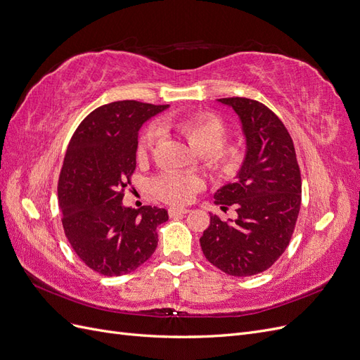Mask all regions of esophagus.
<instances>
[{
  "instance_id": "34e87169",
  "label": "esophagus",
  "mask_w": 360,
  "mask_h": 360,
  "mask_svg": "<svg viewBox=\"0 0 360 360\" xmlns=\"http://www.w3.org/2000/svg\"><path fill=\"white\" fill-rule=\"evenodd\" d=\"M189 210L188 209H176V207H171V209H168V214L171 217L174 216H183V214H188Z\"/></svg>"
}]
</instances>
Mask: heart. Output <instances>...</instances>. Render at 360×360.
<instances>
[{
  "instance_id": "obj_1",
  "label": "heart",
  "mask_w": 360,
  "mask_h": 360,
  "mask_svg": "<svg viewBox=\"0 0 360 360\" xmlns=\"http://www.w3.org/2000/svg\"><path fill=\"white\" fill-rule=\"evenodd\" d=\"M162 129L180 135L193 151L204 155L205 162L224 177L236 176L243 167L246 148L242 143H225L228 126L219 115L213 112H198L165 120L162 123ZM158 138L159 130L156 126L147 127L139 135L135 150L138 160H144L148 156V151ZM201 188L202 181L197 176L176 171L163 172L153 181L156 197L172 205L189 204Z\"/></svg>"
}]
</instances>
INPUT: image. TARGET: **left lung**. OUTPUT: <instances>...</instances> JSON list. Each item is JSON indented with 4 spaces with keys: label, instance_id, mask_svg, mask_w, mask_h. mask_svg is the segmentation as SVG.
Returning <instances> with one entry per match:
<instances>
[{
    "label": "left lung",
    "instance_id": "1",
    "mask_svg": "<svg viewBox=\"0 0 360 360\" xmlns=\"http://www.w3.org/2000/svg\"><path fill=\"white\" fill-rule=\"evenodd\" d=\"M240 117L246 159L234 183L214 193L224 212L233 207L237 219L224 222L210 214L202 233V254L231 276H252L284 254L302 202V179L292 139L278 115L246 97L217 99Z\"/></svg>",
    "mask_w": 360,
    "mask_h": 360
}]
</instances>
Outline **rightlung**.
<instances>
[{"instance_id":"add662e5","label":"right lung","mask_w":360,"mask_h":360,"mask_svg":"<svg viewBox=\"0 0 360 360\" xmlns=\"http://www.w3.org/2000/svg\"><path fill=\"white\" fill-rule=\"evenodd\" d=\"M168 105L120 101L86 115L70 139L58 179L61 222L85 266L103 276L130 274L153 255L159 207L123 205L136 167L138 130Z\"/></svg>"}]
</instances>
